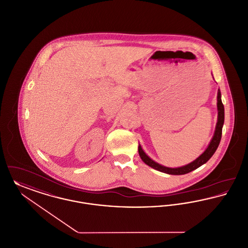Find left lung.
Wrapping results in <instances>:
<instances>
[{"mask_svg":"<svg viewBox=\"0 0 248 248\" xmlns=\"http://www.w3.org/2000/svg\"><path fill=\"white\" fill-rule=\"evenodd\" d=\"M217 109H218V119H217V124L215 135H214L210 144L208 146V148L205 150L203 154L200 157H198L196 160L193 161L192 163H190L186 166L181 167V168H176V169L167 168V167L161 166L158 163L152 160L143 152L141 146L139 145V154H140V158L151 168H153L156 170H159L161 172L168 173V174H186L188 172H191L192 170L200 168L202 165L205 164L207 161L213 156V155L215 154V152L217 151V149L218 147L220 140H221V137H222V127H223V124H224L225 111H224V105H223L222 100H221V93H220L219 90L218 93H217Z\"/></svg>","mask_w":248,"mask_h":248,"instance_id":"8db88e82","label":"left lung"}]
</instances>
